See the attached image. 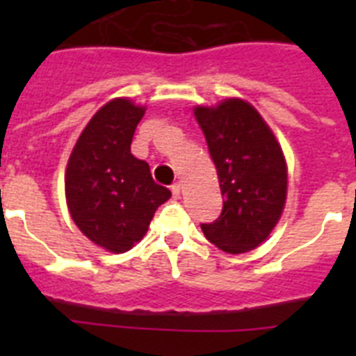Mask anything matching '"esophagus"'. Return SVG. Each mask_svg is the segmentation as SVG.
<instances>
[{
  "instance_id": "obj_1",
  "label": "esophagus",
  "mask_w": 356,
  "mask_h": 356,
  "mask_svg": "<svg viewBox=\"0 0 356 356\" xmlns=\"http://www.w3.org/2000/svg\"><path fill=\"white\" fill-rule=\"evenodd\" d=\"M180 191H181V184L180 181H176V184L171 185V193L175 197H180Z\"/></svg>"
}]
</instances>
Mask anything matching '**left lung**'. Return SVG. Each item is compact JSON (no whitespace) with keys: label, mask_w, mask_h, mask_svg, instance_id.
Segmentation results:
<instances>
[{"label":"left lung","mask_w":356,"mask_h":356,"mask_svg":"<svg viewBox=\"0 0 356 356\" xmlns=\"http://www.w3.org/2000/svg\"><path fill=\"white\" fill-rule=\"evenodd\" d=\"M219 178L222 212L203 222L205 237L219 250L238 254L262 244L284 212L287 163L271 128L244 99L196 106Z\"/></svg>","instance_id":"1"}]
</instances>
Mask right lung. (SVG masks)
Here are the masks:
<instances>
[{
	"mask_svg": "<svg viewBox=\"0 0 356 356\" xmlns=\"http://www.w3.org/2000/svg\"><path fill=\"white\" fill-rule=\"evenodd\" d=\"M144 106L118 97L97 110L81 131L65 171L72 221L94 244L124 253L146 235L171 191L155 184L149 165L131 155Z\"/></svg>",
	"mask_w": 356,
	"mask_h": 356,
	"instance_id": "add662e5",
	"label": "right lung"
}]
</instances>
